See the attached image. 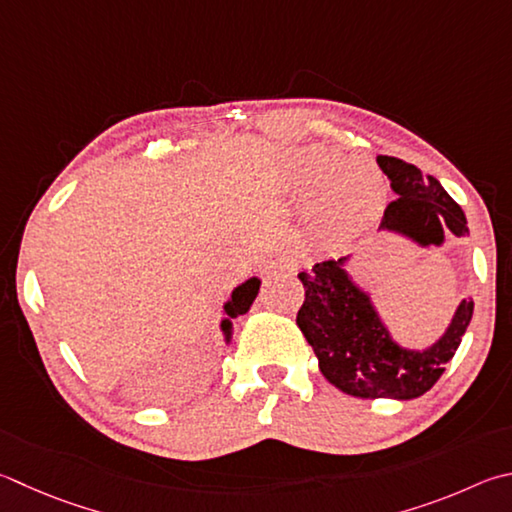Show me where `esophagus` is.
<instances>
[{"instance_id":"34e87169","label":"esophagus","mask_w":512,"mask_h":512,"mask_svg":"<svg viewBox=\"0 0 512 512\" xmlns=\"http://www.w3.org/2000/svg\"><path fill=\"white\" fill-rule=\"evenodd\" d=\"M291 268H295V259L288 257V255H273L266 262V271L271 275L277 273V271H291Z\"/></svg>"}]
</instances>
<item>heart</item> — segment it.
Listing matches in <instances>:
<instances>
[{
	"label": "heart",
	"instance_id": "obj_1",
	"mask_svg": "<svg viewBox=\"0 0 512 512\" xmlns=\"http://www.w3.org/2000/svg\"><path fill=\"white\" fill-rule=\"evenodd\" d=\"M369 174V190L367 201H376L380 197V181L374 170L356 161H340V156L331 154L327 150H318V147H309V150H300L288 161L282 170V188L291 194V197H306V194L320 190V215L329 221V224H340L347 217V203L340 194V183L345 181L349 188L360 190L367 188V175Z\"/></svg>",
	"mask_w": 512,
	"mask_h": 512
}]
</instances>
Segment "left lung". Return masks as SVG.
Here are the masks:
<instances>
[{
    "instance_id": "left-lung-1",
    "label": "left lung",
    "mask_w": 512,
    "mask_h": 512,
    "mask_svg": "<svg viewBox=\"0 0 512 512\" xmlns=\"http://www.w3.org/2000/svg\"><path fill=\"white\" fill-rule=\"evenodd\" d=\"M398 194L387 203L380 228L401 230L423 246L441 244L443 230L466 235V215L441 183L396 156H376ZM345 259H327L300 273L304 302L297 327L320 360L322 376L353 398H416L432 389L461 345L475 304L463 300L445 336L427 351L394 345L369 297L345 273Z\"/></svg>"
}]
</instances>
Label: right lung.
<instances>
[{
  "label": "right lung",
  "instance_id": "add662e5",
  "mask_svg": "<svg viewBox=\"0 0 512 512\" xmlns=\"http://www.w3.org/2000/svg\"><path fill=\"white\" fill-rule=\"evenodd\" d=\"M259 291V280L253 277V280H248L246 284H241L235 293H232V300L226 304V313H228V320H224V331H230V318H237V315L246 313L250 309V304H253L255 295Z\"/></svg>",
  "mask_w": 512,
  "mask_h": 512
}]
</instances>
